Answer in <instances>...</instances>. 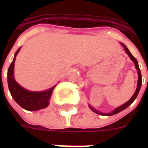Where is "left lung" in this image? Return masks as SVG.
I'll list each match as a JSON object with an SVG mask.
<instances>
[{
  "label": "left lung",
  "mask_w": 148,
  "mask_h": 148,
  "mask_svg": "<svg viewBox=\"0 0 148 148\" xmlns=\"http://www.w3.org/2000/svg\"><path fill=\"white\" fill-rule=\"evenodd\" d=\"M121 45L123 46V47L124 48V51H126L127 54L129 56V58H131V60L134 62V66H135V68L137 69V71H138V84H137V88H136L135 92H134V94L133 95V96L131 97V99H130L128 101H127L126 103H124V104H122V105H121L120 107H118V108H116L114 110L110 113L101 112V111H99V110H96V109L93 108V107H91L90 104H88V106H89V108H90V110H92V111H94L95 113H96V114H97L103 115V116H111V115L116 114H117V113L121 112V111H122V110H124V109H126L127 107H129V106L131 105V103H133L134 101V100L137 98V97H138V93H139V91H140V87H141V84H142V77H141V73H140V68H139V66H138V60H137V59H136V58H134V57L132 54H131V53L130 52V51L128 50V48H127V47L126 46H125V45L123 44V43H121Z\"/></svg>",
  "instance_id": "8db88e82"
}]
</instances>
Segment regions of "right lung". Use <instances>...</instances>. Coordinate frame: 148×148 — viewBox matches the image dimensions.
Masks as SVG:
<instances>
[{"label":"right lung","mask_w":148,"mask_h":148,"mask_svg":"<svg viewBox=\"0 0 148 148\" xmlns=\"http://www.w3.org/2000/svg\"><path fill=\"white\" fill-rule=\"evenodd\" d=\"M16 51L14 58L8 71V88L12 97L22 108L27 110L34 111L43 108H47L49 105L50 98L52 95V91L55 88L56 85L44 91H31L22 88L17 81H15L14 76V69L16 56L20 49Z\"/></svg>","instance_id":"obj_1"}]
</instances>
